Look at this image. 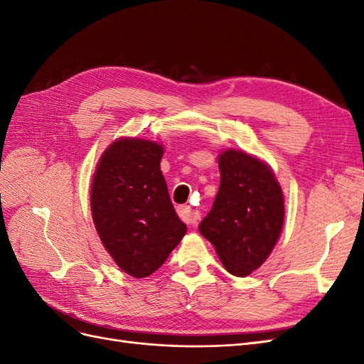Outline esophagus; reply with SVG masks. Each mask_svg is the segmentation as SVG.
Listing matches in <instances>:
<instances>
[{"mask_svg":"<svg viewBox=\"0 0 364 364\" xmlns=\"http://www.w3.org/2000/svg\"><path fill=\"white\" fill-rule=\"evenodd\" d=\"M178 214H179L182 222L186 223V225H196L197 218H199V214H197L194 209H191L190 206H186V205L178 206Z\"/></svg>","mask_w":364,"mask_h":364,"instance_id":"34e87169","label":"esophagus"}]
</instances>
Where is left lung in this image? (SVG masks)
<instances>
[{
  "instance_id": "1",
  "label": "left lung",
  "mask_w": 364,
  "mask_h": 364,
  "mask_svg": "<svg viewBox=\"0 0 364 364\" xmlns=\"http://www.w3.org/2000/svg\"><path fill=\"white\" fill-rule=\"evenodd\" d=\"M220 186L199 232L225 269L247 277L267 259L284 223V197L269 165L243 151L218 156Z\"/></svg>"
}]
</instances>
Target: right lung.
<instances>
[{"instance_id":"right-lung-1","label":"right lung","mask_w":364,"mask_h":364,"mask_svg":"<svg viewBox=\"0 0 364 364\" xmlns=\"http://www.w3.org/2000/svg\"><path fill=\"white\" fill-rule=\"evenodd\" d=\"M161 158L158 142L121 138L103 153L94 174L95 229L117 266L134 278L156 272L186 232L170 200Z\"/></svg>"}]
</instances>
